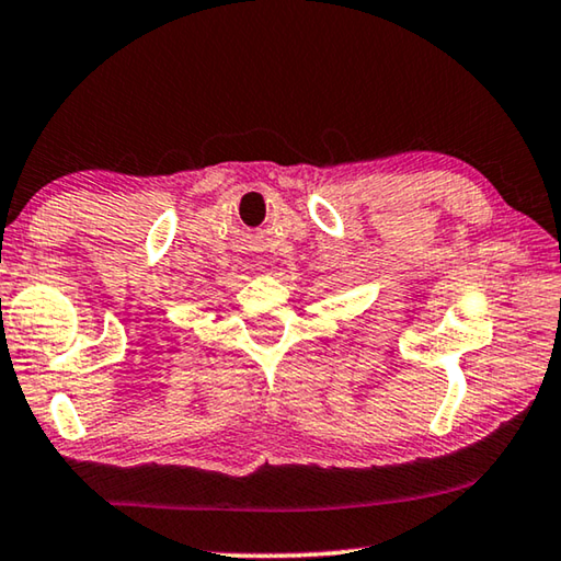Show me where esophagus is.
<instances>
[{
    "mask_svg": "<svg viewBox=\"0 0 561 561\" xmlns=\"http://www.w3.org/2000/svg\"><path fill=\"white\" fill-rule=\"evenodd\" d=\"M263 263H265V261H257V265H261V268H263Z\"/></svg>",
    "mask_w": 561,
    "mask_h": 561,
    "instance_id": "34e87169",
    "label": "esophagus"
}]
</instances>
